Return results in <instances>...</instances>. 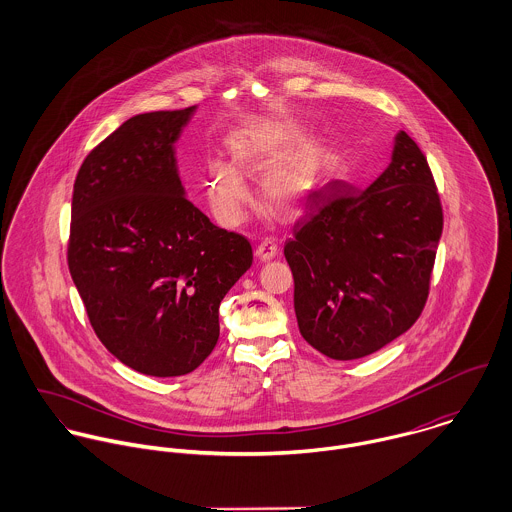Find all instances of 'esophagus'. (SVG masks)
I'll return each mask as SVG.
<instances>
[{
  "mask_svg": "<svg viewBox=\"0 0 512 512\" xmlns=\"http://www.w3.org/2000/svg\"><path fill=\"white\" fill-rule=\"evenodd\" d=\"M276 254H278V244H276L274 238H270V236H266V238L256 246V256H258L262 262L272 260Z\"/></svg>",
  "mask_w": 512,
  "mask_h": 512,
  "instance_id": "obj_1",
  "label": "esophagus"
}]
</instances>
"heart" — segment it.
Returning <instances> with one entry per match:
<instances>
[{
    "instance_id": "heart-1",
    "label": "heart",
    "mask_w": 512,
    "mask_h": 512,
    "mask_svg": "<svg viewBox=\"0 0 512 512\" xmlns=\"http://www.w3.org/2000/svg\"><path fill=\"white\" fill-rule=\"evenodd\" d=\"M299 128L288 122H268L236 132L230 142L232 163L211 159L205 165L203 187L215 217L238 224L250 203V189L242 175L264 178V199L276 213L290 215L313 191L319 173V153L309 144L297 147Z\"/></svg>"
}]
</instances>
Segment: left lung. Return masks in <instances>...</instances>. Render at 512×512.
<instances>
[{
  "label": "left lung",
  "instance_id": "1",
  "mask_svg": "<svg viewBox=\"0 0 512 512\" xmlns=\"http://www.w3.org/2000/svg\"><path fill=\"white\" fill-rule=\"evenodd\" d=\"M441 228L434 175L406 132L370 187L325 185L284 246L301 337L353 361L406 333L426 305Z\"/></svg>",
  "mask_w": 512,
  "mask_h": 512
}]
</instances>
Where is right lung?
I'll list each match as a JSON object with an SVG mask.
<instances>
[{
    "mask_svg": "<svg viewBox=\"0 0 512 512\" xmlns=\"http://www.w3.org/2000/svg\"><path fill=\"white\" fill-rule=\"evenodd\" d=\"M197 106L126 120L82 161L69 270L90 325L126 366L193 372L219 341L222 297L252 266V246L187 197L175 142Z\"/></svg>",
    "mask_w": 512,
    "mask_h": 512,
    "instance_id": "obj_1",
    "label": "right lung"
}]
</instances>
